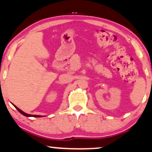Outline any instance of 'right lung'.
Instances as JSON below:
<instances>
[{
    "instance_id": "1",
    "label": "right lung",
    "mask_w": 152,
    "mask_h": 152,
    "mask_svg": "<svg viewBox=\"0 0 152 152\" xmlns=\"http://www.w3.org/2000/svg\"><path fill=\"white\" fill-rule=\"evenodd\" d=\"M14 106H15V108L17 109L19 111L20 113H21V114H23V115H25V116H27V117H37V118H39V117H42V116H41V115H29V114H27V113H24L23 111H22L20 109H19V108H18V107H16L15 105H14Z\"/></svg>"
}]
</instances>
